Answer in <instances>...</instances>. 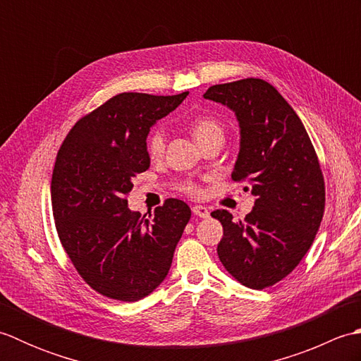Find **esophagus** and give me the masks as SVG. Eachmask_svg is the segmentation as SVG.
I'll return each instance as SVG.
<instances>
[{
	"label": "esophagus",
	"instance_id": "obj_1",
	"mask_svg": "<svg viewBox=\"0 0 361 361\" xmlns=\"http://www.w3.org/2000/svg\"><path fill=\"white\" fill-rule=\"evenodd\" d=\"M192 212H194V216H197V217H202V219L209 217V209L203 204H195L192 208Z\"/></svg>",
	"mask_w": 361,
	"mask_h": 361
}]
</instances>
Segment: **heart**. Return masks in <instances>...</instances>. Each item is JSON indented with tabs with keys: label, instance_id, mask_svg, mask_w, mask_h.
<instances>
[{
	"label": "heart",
	"instance_id": "b5f03b06",
	"mask_svg": "<svg viewBox=\"0 0 361 361\" xmlns=\"http://www.w3.org/2000/svg\"><path fill=\"white\" fill-rule=\"evenodd\" d=\"M190 130H192V135L197 140L198 144L204 142L206 140L214 136H224V127H221L217 119L211 116H197L190 122ZM164 144H166V136L161 128L152 130L149 137H147V152L152 158L159 157L161 153L164 152ZM183 190H186L189 194H197L198 188L192 183H186L183 186Z\"/></svg>",
	"mask_w": 361,
	"mask_h": 361
}]
</instances>
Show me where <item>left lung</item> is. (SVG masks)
Listing matches in <instances>:
<instances>
[{
    "label": "left lung",
    "instance_id": "left-lung-1",
    "mask_svg": "<svg viewBox=\"0 0 361 361\" xmlns=\"http://www.w3.org/2000/svg\"><path fill=\"white\" fill-rule=\"evenodd\" d=\"M203 97L235 114L240 142L231 176L248 178L255 195L243 221L226 209L211 214L224 226L217 255L235 281L262 290L293 271L315 239L326 202L318 157L296 111L268 82L221 83Z\"/></svg>",
    "mask_w": 361,
    "mask_h": 361
}]
</instances>
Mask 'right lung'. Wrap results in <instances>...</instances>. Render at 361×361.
<instances>
[{
	"label": "right lung",
	"mask_w": 361,
	"mask_h": 361,
	"mask_svg": "<svg viewBox=\"0 0 361 361\" xmlns=\"http://www.w3.org/2000/svg\"><path fill=\"white\" fill-rule=\"evenodd\" d=\"M188 94L114 96L75 122L57 153L51 203L59 239L88 286L106 298L140 301L171 270L189 206L169 198L145 217L126 197L136 173L150 167V128Z\"/></svg>",
	"instance_id": "add662e5"
}]
</instances>
